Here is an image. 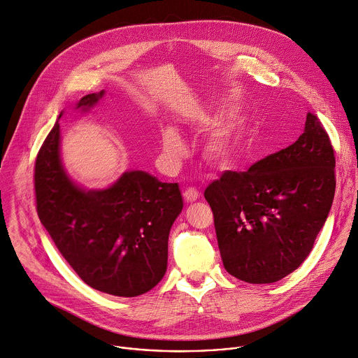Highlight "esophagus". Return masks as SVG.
Segmentation results:
<instances>
[{
    "mask_svg": "<svg viewBox=\"0 0 358 358\" xmlns=\"http://www.w3.org/2000/svg\"><path fill=\"white\" fill-rule=\"evenodd\" d=\"M183 197H185L186 202H190V203H192V202L199 199L201 193H199V190L194 189V187H187V189L183 192Z\"/></svg>",
    "mask_w": 358,
    "mask_h": 358,
    "instance_id": "obj_1",
    "label": "esophagus"
}]
</instances>
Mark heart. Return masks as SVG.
Segmentation results:
<instances>
[{
	"label": "heart",
	"mask_w": 358,
	"mask_h": 358,
	"mask_svg": "<svg viewBox=\"0 0 358 358\" xmlns=\"http://www.w3.org/2000/svg\"><path fill=\"white\" fill-rule=\"evenodd\" d=\"M161 146L165 161L169 165H176L185 155V143L180 134L173 127H165L161 132ZM237 139L231 134L216 135L210 139L208 153L215 162L223 164L234 155Z\"/></svg>",
	"instance_id": "1"
}]
</instances>
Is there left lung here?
<instances>
[{
  "label": "left lung",
  "instance_id": "8db88e82",
  "mask_svg": "<svg viewBox=\"0 0 358 358\" xmlns=\"http://www.w3.org/2000/svg\"><path fill=\"white\" fill-rule=\"evenodd\" d=\"M336 157L319 119L286 149L246 172L226 171L205 190L227 273L252 285L282 280L308 256L330 213Z\"/></svg>",
  "mask_w": 358,
  "mask_h": 358
}]
</instances>
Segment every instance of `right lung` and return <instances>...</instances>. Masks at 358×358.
<instances>
[{"mask_svg":"<svg viewBox=\"0 0 358 358\" xmlns=\"http://www.w3.org/2000/svg\"><path fill=\"white\" fill-rule=\"evenodd\" d=\"M103 94L83 96L75 109L88 112ZM34 179L39 220L88 286L136 297L162 280L169 231L183 209L178 183L128 171L109 187L84 189L64 168L58 121L38 152Z\"/></svg>","mask_w":358,"mask_h":358,"instance_id":"add662e5","label":"right lung"}]
</instances>
